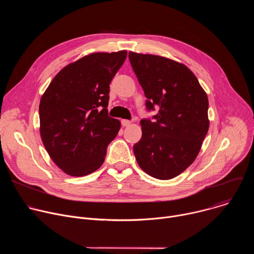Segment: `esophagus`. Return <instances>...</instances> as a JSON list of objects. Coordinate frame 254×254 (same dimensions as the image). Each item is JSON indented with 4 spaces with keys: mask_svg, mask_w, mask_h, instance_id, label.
Segmentation results:
<instances>
[{
    "mask_svg": "<svg viewBox=\"0 0 254 254\" xmlns=\"http://www.w3.org/2000/svg\"><path fill=\"white\" fill-rule=\"evenodd\" d=\"M130 121H127V120H123L122 121V126L123 127H128V126H130Z\"/></svg>",
    "mask_w": 254,
    "mask_h": 254,
    "instance_id": "esophagus-1",
    "label": "esophagus"
}]
</instances>
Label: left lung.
Listing matches in <instances>:
<instances>
[{
	"label": "left lung",
	"instance_id": "obj_1",
	"mask_svg": "<svg viewBox=\"0 0 254 254\" xmlns=\"http://www.w3.org/2000/svg\"><path fill=\"white\" fill-rule=\"evenodd\" d=\"M155 121H140L141 138L133 146L142 171L160 180L183 173L196 159L209 128L208 97L184 64L166 57L128 53Z\"/></svg>",
	"mask_w": 254,
	"mask_h": 254
}]
</instances>
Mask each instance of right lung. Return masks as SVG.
Here are the masks:
<instances>
[{
    "label": "right lung",
    "mask_w": 254,
    "mask_h": 254,
    "mask_svg": "<svg viewBox=\"0 0 254 254\" xmlns=\"http://www.w3.org/2000/svg\"><path fill=\"white\" fill-rule=\"evenodd\" d=\"M127 51L91 53L60 70L39 104L40 134L53 162L66 174L86 176L104 162L120 121L108 117L110 84Z\"/></svg>",
    "instance_id": "obj_1"
}]
</instances>
